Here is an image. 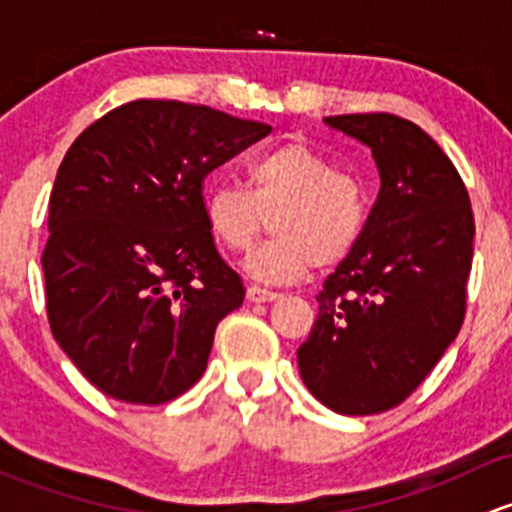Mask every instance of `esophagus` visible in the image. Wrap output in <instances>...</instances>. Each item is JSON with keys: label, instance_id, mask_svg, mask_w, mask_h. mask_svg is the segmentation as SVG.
I'll return each mask as SVG.
<instances>
[{"label": "esophagus", "instance_id": "1", "mask_svg": "<svg viewBox=\"0 0 512 512\" xmlns=\"http://www.w3.org/2000/svg\"><path fill=\"white\" fill-rule=\"evenodd\" d=\"M282 294L280 292H272V289H265V287H257V285H250L247 287V299L255 304L260 302H275V299H280Z\"/></svg>", "mask_w": 512, "mask_h": 512}]
</instances>
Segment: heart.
Wrapping results in <instances>:
<instances>
[{"mask_svg":"<svg viewBox=\"0 0 512 512\" xmlns=\"http://www.w3.org/2000/svg\"><path fill=\"white\" fill-rule=\"evenodd\" d=\"M270 218L272 237L252 250L245 270L262 282H294L309 267L327 270L354 250L364 227L359 185L302 143L250 163V190L218 183L205 195V220L220 245L250 250Z\"/></svg>","mask_w":512,"mask_h":512,"instance_id":"obj_1","label":"heart"}]
</instances>
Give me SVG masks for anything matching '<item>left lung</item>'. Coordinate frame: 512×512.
<instances>
[{"mask_svg":"<svg viewBox=\"0 0 512 512\" xmlns=\"http://www.w3.org/2000/svg\"><path fill=\"white\" fill-rule=\"evenodd\" d=\"M324 123L369 148L381 190L354 250L317 294V322L297 349L299 374L337 414H384L458 337L476 235L471 200L416 123L391 113Z\"/></svg>","mask_w":512,"mask_h":512,"instance_id":"obj_1","label":"left lung"}]
</instances>
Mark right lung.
I'll use <instances>...</instances> for the list:
<instances>
[{"mask_svg": "<svg viewBox=\"0 0 512 512\" xmlns=\"http://www.w3.org/2000/svg\"><path fill=\"white\" fill-rule=\"evenodd\" d=\"M270 131L141 98L91 123L61 160L41 255L46 314L98 391L158 406L203 376L215 327L245 299L215 250L203 180Z\"/></svg>", "mask_w": 512, "mask_h": 512, "instance_id": "1", "label": "right lung"}]
</instances>
